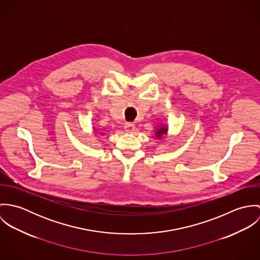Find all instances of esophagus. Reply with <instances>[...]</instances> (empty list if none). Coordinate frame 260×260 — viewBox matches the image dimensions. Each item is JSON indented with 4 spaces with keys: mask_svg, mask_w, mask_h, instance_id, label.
I'll return each mask as SVG.
<instances>
[{
    "mask_svg": "<svg viewBox=\"0 0 260 260\" xmlns=\"http://www.w3.org/2000/svg\"><path fill=\"white\" fill-rule=\"evenodd\" d=\"M124 129H125V131H126V132L131 133V132H133V131L135 130V124H134V123H130V122L125 123V125H124Z\"/></svg>",
    "mask_w": 260,
    "mask_h": 260,
    "instance_id": "esophagus-1",
    "label": "esophagus"
}]
</instances>
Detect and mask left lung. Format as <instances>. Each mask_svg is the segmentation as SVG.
I'll list each match as a JSON object with an SVG mask.
<instances>
[{
  "mask_svg": "<svg viewBox=\"0 0 260 260\" xmlns=\"http://www.w3.org/2000/svg\"><path fill=\"white\" fill-rule=\"evenodd\" d=\"M166 131H167V129L165 128V127H163V128H161V129H159L158 131H157V137H160L161 135H163V134H165L166 133Z\"/></svg>",
  "mask_w": 260,
  "mask_h": 260,
  "instance_id": "left-lung-1",
  "label": "left lung"
}]
</instances>
